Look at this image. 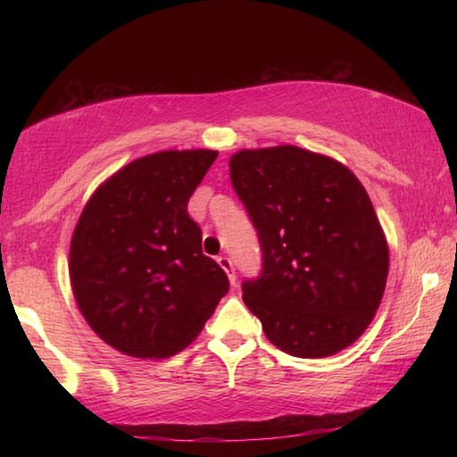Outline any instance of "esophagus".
<instances>
[{"label": "esophagus", "instance_id": "34e87169", "mask_svg": "<svg viewBox=\"0 0 457 457\" xmlns=\"http://www.w3.org/2000/svg\"><path fill=\"white\" fill-rule=\"evenodd\" d=\"M218 264L226 270L228 272V278H229V282L231 284H236V272H234V262H231L228 256H220L218 258Z\"/></svg>", "mask_w": 457, "mask_h": 457}]
</instances>
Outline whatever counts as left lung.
Listing matches in <instances>:
<instances>
[{
    "label": "left lung",
    "instance_id": "8db88e82",
    "mask_svg": "<svg viewBox=\"0 0 457 457\" xmlns=\"http://www.w3.org/2000/svg\"><path fill=\"white\" fill-rule=\"evenodd\" d=\"M229 177L262 247L244 303L270 343L303 359L346 349L373 320L389 274L365 187L343 163L294 145L237 151Z\"/></svg>",
    "mask_w": 457,
    "mask_h": 457
}]
</instances>
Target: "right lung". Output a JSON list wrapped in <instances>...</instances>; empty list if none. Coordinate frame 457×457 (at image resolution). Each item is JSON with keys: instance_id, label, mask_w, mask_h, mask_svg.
Masks as SVG:
<instances>
[{"instance_id": "obj_1", "label": "right lung", "mask_w": 457, "mask_h": 457, "mask_svg": "<svg viewBox=\"0 0 457 457\" xmlns=\"http://www.w3.org/2000/svg\"><path fill=\"white\" fill-rule=\"evenodd\" d=\"M218 151H161L122 167L88 199L71 244V282L90 328L137 359L193 343L229 290L201 252L187 204Z\"/></svg>"}]
</instances>
